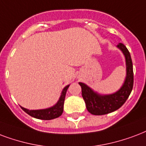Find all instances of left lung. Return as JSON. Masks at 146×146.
<instances>
[{"mask_svg": "<svg viewBox=\"0 0 146 146\" xmlns=\"http://www.w3.org/2000/svg\"><path fill=\"white\" fill-rule=\"evenodd\" d=\"M117 47L123 53L126 63V76L125 82L119 90L113 94L100 95L96 93L85 83H79L82 88V96L87 110L93 115H106L119 109L129 96L133 87V66L130 53L123 43Z\"/></svg>", "mask_w": 146, "mask_h": 146, "instance_id": "left-lung-1", "label": "left lung"}]
</instances>
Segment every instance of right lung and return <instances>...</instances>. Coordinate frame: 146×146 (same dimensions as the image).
Masks as SVG:
<instances>
[{
  "label": "right lung",
  "instance_id": "1",
  "mask_svg": "<svg viewBox=\"0 0 146 146\" xmlns=\"http://www.w3.org/2000/svg\"><path fill=\"white\" fill-rule=\"evenodd\" d=\"M69 86H70V85L66 86L63 89L58 102L52 107L48 108V109H44V110H29L27 109H25V108L21 106V109L31 116L36 118V119H39L50 120L59 117L62 115L63 112V104H64V100H65L66 93V90H67Z\"/></svg>",
  "mask_w": 146,
  "mask_h": 146
}]
</instances>
